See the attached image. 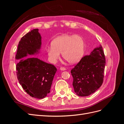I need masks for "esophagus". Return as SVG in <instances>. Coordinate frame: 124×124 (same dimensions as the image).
<instances>
[{
    "label": "esophagus",
    "instance_id": "obj_1",
    "mask_svg": "<svg viewBox=\"0 0 124 124\" xmlns=\"http://www.w3.org/2000/svg\"><path fill=\"white\" fill-rule=\"evenodd\" d=\"M59 69L62 71H65L66 70V69L65 68H64V67H61Z\"/></svg>",
    "mask_w": 124,
    "mask_h": 124
}]
</instances>
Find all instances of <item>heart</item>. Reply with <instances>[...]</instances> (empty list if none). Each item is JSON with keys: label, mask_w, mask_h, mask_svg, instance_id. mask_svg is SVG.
<instances>
[{"label": "heart", "mask_w": 124, "mask_h": 124, "mask_svg": "<svg viewBox=\"0 0 124 124\" xmlns=\"http://www.w3.org/2000/svg\"><path fill=\"white\" fill-rule=\"evenodd\" d=\"M85 41L79 35H63L55 38L51 42V47L46 50L47 55L52 62L62 57L71 64L76 63L82 58L84 53Z\"/></svg>", "instance_id": "heart-1"}]
</instances>
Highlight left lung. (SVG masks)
Here are the masks:
<instances>
[{
    "instance_id": "left-lung-1",
    "label": "left lung",
    "mask_w": 124,
    "mask_h": 124,
    "mask_svg": "<svg viewBox=\"0 0 124 124\" xmlns=\"http://www.w3.org/2000/svg\"><path fill=\"white\" fill-rule=\"evenodd\" d=\"M106 59L101 45L82 58L71 70L74 92L81 97L95 93L102 85Z\"/></svg>"
}]
</instances>
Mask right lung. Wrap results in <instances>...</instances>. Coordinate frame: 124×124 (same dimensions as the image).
<instances>
[{
    "instance_id": "obj_1",
    "label": "right lung",
    "mask_w": 124,
    "mask_h": 124,
    "mask_svg": "<svg viewBox=\"0 0 124 124\" xmlns=\"http://www.w3.org/2000/svg\"><path fill=\"white\" fill-rule=\"evenodd\" d=\"M41 36L38 29L24 36L18 43L16 59V75L20 84L29 95L37 99L46 97L51 88L57 69L38 57L25 58L40 53Z\"/></svg>"
}]
</instances>
